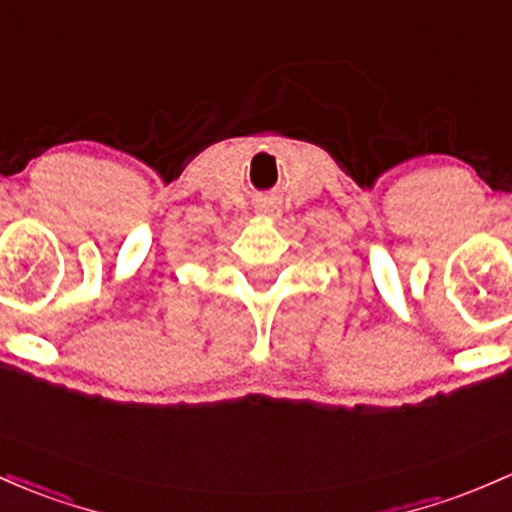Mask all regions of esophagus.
I'll return each instance as SVG.
<instances>
[{
  "label": "esophagus",
  "instance_id": "34e87169",
  "mask_svg": "<svg viewBox=\"0 0 512 512\" xmlns=\"http://www.w3.org/2000/svg\"><path fill=\"white\" fill-rule=\"evenodd\" d=\"M258 217L263 219H278L280 217V205L278 202H261V205L256 207Z\"/></svg>",
  "mask_w": 512,
  "mask_h": 512
}]
</instances>
